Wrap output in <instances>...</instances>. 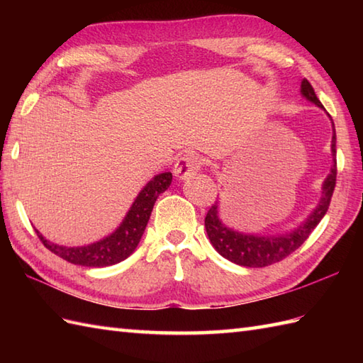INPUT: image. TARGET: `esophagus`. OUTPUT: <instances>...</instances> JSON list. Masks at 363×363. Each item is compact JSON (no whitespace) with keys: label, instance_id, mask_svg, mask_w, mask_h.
<instances>
[{"label":"esophagus","instance_id":"1","mask_svg":"<svg viewBox=\"0 0 363 363\" xmlns=\"http://www.w3.org/2000/svg\"><path fill=\"white\" fill-rule=\"evenodd\" d=\"M201 167H203V159L195 152H187L176 162L173 173L176 176V179L186 181V179H189V177L196 174V172Z\"/></svg>","mask_w":363,"mask_h":363}]
</instances>
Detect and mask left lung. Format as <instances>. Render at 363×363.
<instances>
[{"label":"left lung","mask_w":363,"mask_h":363,"mask_svg":"<svg viewBox=\"0 0 363 363\" xmlns=\"http://www.w3.org/2000/svg\"><path fill=\"white\" fill-rule=\"evenodd\" d=\"M301 95L306 98L307 101H311L320 109H325L320 99L315 95V90L311 86V82L307 79H303L301 82ZM330 118V115L328 113ZM333 121V118H330ZM335 126L333 121V142H330V152H333V167L330 172L326 176V179L323 181L321 186V198L317 204V207L307 215V218L301 223V225L295 229L287 230L282 234H250L242 233L234 228L226 226L220 218V201L215 203L209 212L206 215L204 226L206 233L212 246L220 256L225 259L234 262V264L240 267L248 268H259V267H268L272 264H276L282 259H285L295 250H298L303 245L307 237L312 234V230L317 228L321 218L325 217L328 212V207L330 204V198L334 194L335 187V177H337V150H335Z\"/></svg>","instance_id":"8db88e82"}]
</instances>
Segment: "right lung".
I'll use <instances>...</instances> for the list:
<instances>
[{
	"label": "right lung",
	"mask_w": 363,
	"mask_h": 363,
	"mask_svg": "<svg viewBox=\"0 0 363 363\" xmlns=\"http://www.w3.org/2000/svg\"><path fill=\"white\" fill-rule=\"evenodd\" d=\"M172 179L173 174L165 172L156 174L151 181L146 182V186L138 191L134 203L130 204L120 226L98 242L82 246H65L46 240L37 229L35 233L46 248L70 264L82 267L115 265L128 259L135 251L137 245L142 240L145 228L148 225L154 203L159 195L169 187Z\"/></svg>",
	"instance_id": "right-lung-1"
}]
</instances>
